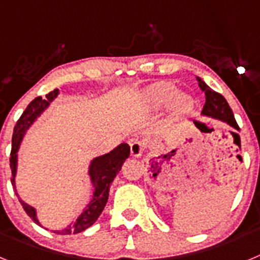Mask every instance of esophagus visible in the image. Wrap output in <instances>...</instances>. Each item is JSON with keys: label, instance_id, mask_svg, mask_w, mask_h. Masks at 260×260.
<instances>
[{"label": "esophagus", "instance_id": "1", "mask_svg": "<svg viewBox=\"0 0 260 260\" xmlns=\"http://www.w3.org/2000/svg\"><path fill=\"white\" fill-rule=\"evenodd\" d=\"M143 151H144L143 142L138 141V139H135V141L132 142V144H130V153H132L133 157H139V156H142Z\"/></svg>", "mask_w": 260, "mask_h": 260}]
</instances>
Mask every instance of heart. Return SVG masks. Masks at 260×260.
I'll use <instances>...</instances> for the list:
<instances>
[{"label":"heart","mask_w":260,"mask_h":260,"mask_svg":"<svg viewBox=\"0 0 260 260\" xmlns=\"http://www.w3.org/2000/svg\"><path fill=\"white\" fill-rule=\"evenodd\" d=\"M139 103L151 110H160L169 105L173 117H183L191 110V102L185 95H178L174 84L161 82L147 87L139 95Z\"/></svg>","instance_id":"b5f03b06"}]
</instances>
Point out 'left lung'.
<instances>
[{"instance_id":"8db88e82","label":"left lung","mask_w":260,"mask_h":260,"mask_svg":"<svg viewBox=\"0 0 260 260\" xmlns=\"http://www.w3.org/2000/svg\"><path fill=\"white\" fill-rule=\"evenodd\" d=\"M197 82H198L202 92L206 95V104H204L203 110H202V116L207 117V118L217 119V121H221V122L226 123V125L236 128V130H240L236 119H234L233 112H232L231 107L224 99V96L215 92L210 86L206 84V82L202 78L197 77ZM195 125H197V127H201L202 123L195 122Z\"/></svg>"}]
</instances>
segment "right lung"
Segmentation results:
<instances>
[{"mask_svg": "<svg viewBox=\"0 0 260 260\" xmlns=\"http://www.w3.org/2000/svg\"><path fill=\"white\" fill-rule=\"evenodd\" d=\"M59 95V89H53L52 92L45 95L43 99L41 96L34 99L26 108V110L23 112L20 118L18 119L17 125L14 127L13 133V146H11V155H10V168H11V183H13L14 189H15V194H17L18 199H19L20 204H22L23 210L26 211L27 215L34 220L38 225L43 226L38 217V211L34 206L26 203L18 194L17 183H15V177L18 173V152H19L20 144L22 141L26 137L27 132H28L31 126L38 121L39 117L44 113L45 110L50 107L57 96ZM130 156V146L127 143H121L109 151L104 155L96 156L93 157L88 164V169H87V176L89 178V183L93 187L92 198L88 203L86 204V207L82 210L77 219L73 220L68 226L63 229H56L53 231V233L57 234H73V233H80V232L86 231L91 225L96 222L99 219V216L102 215L103 210H104L105 204L108 202V197H109L110 185L116 178L117 174L119 173L121 168H122L123 162L126 158ZM47 229V228H45Z\"/></svg>", "mask_w": 260, "mask_h": 260, "instance_id": "obj_1", "label": "right lung"}]
</instances>
